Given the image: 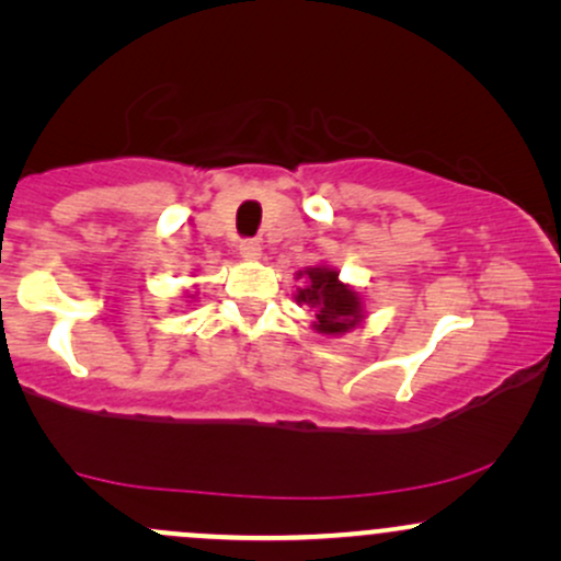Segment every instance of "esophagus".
Wrapping results in <instances>:
<instances>
[{
    "mask_svg": "<svg viewBox=\"0 0 561 561\" xmlns=\"http://www.w3.org/2000/svg\"><path fill=\"white\" fill-rule=\"evenodd\" d=\"M237 250H240V255L244 261H255L261 259V242L259 240H242L240 244H237Z\"/></svg>",
    "mask_w": 561,
    "mask_h": 561,
    "instance_id": "esophagus-1",
    "label": "esophagus"
}]
</instances>
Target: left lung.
Masks as SVG:
<instances>
[{
    "mask_svg": "<svg viewBox=\"0 0 561 561\" xmlns=\"http://www.w3.org/2000/svg\"><path fill=\"white\" fill-rule=\"evenodd\" d=\"M306 287L298 289L295 300L317 311V330L321 334H343L362 319V300L351 287L337 279L334 268H308Z\"/></svg>",
    "mask_w": 561,
    "mask_h": 561,
    "instance_id": "left-lung-1",
    "label": "left lung"
}]
</instances>
